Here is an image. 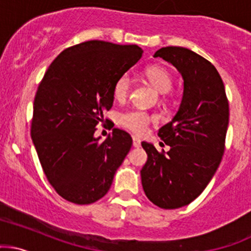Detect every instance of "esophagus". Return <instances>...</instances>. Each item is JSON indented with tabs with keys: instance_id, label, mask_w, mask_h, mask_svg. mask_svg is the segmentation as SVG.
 <instances>
[{
	"instance_id": "1",
	"label": "esophagus",
	"mask_w": 251,
	"mask_h": 251,
	"mask_svg": "<svg viewBox=\"0 0 251 251\" xmlns=\"http://www.w3.org/2000/svg\"><path fill=\"white\" fill-rule=\"evenodd\" d=\"M133 147L134 148L140 147V139L138 138V137H133Z\"/></svg>"
}]
</instances>
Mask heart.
<instances>
[{
	"label": "heart",
	"instance_id": "b5f03b06",
	"mask_svg": "<svg viewBox=\"0 0 251 251\" xmlns=\"http://www.w3.org/2000/svg\"><path fill=\"white\" fill-rule=\"evenodd\" d=\"M143 76L150 82L151 85L159 93H167L173 87V76L164 67L161 65H150L143 71ZM132 78L128 74H123L117 78L113 87V96L115 100L124 101L131 92ZM156 120L155 115L144 111V109H131L120 113L118 117V124L121 127L142 134L148 130L149 125Z\"/></svg>",
	"mask_w": 251,
	"mask_h": 251
}]
</instances>
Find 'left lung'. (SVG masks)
Segmentation results:
<instances>
[{
  "label": "left lung",
  "mask_w": 251,
  "mask_h": 251,
  "mask_svg": "<svg viewBox=\"0 0 251 251\" xmlns=\"http://www.w3.org/2000/svg\"><path fill=\"white\" fill-rule=\"evenodd\" d=\"M155 57L172 63L183 77V98L158 137L170 150L142 143L148 161L140 170L148 199L164 210L188 205L206 188L225 150L228 101L214 65L188 49L167 46Z\"/></svg>",
  "instance_id": "obj_1"
}]
</instances>
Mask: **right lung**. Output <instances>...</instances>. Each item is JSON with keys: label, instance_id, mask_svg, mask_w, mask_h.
Masks as SVG:
<instances>
[{"label": "right lung", "instance_id": "1", "mask_svg": "<svg viewBox=\"0 0 251 251\" xmlns=\"http://www.w3.org/2000/svg\"><path fill=\"white\" fill-rule=\"evenodd\" d=\"M137 45L89 40L60 52L41 79L31 136L46 178L63 199L88 205L104 197L132 147L126 131L94 133L112 108L113 87L140 59Z\"/></svg>", "mask_w": 251, "mask_h": 251}]
</instances>
